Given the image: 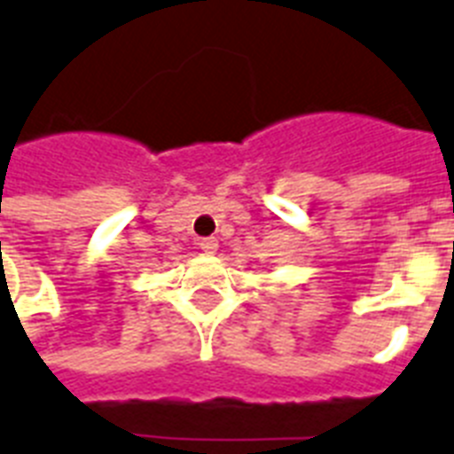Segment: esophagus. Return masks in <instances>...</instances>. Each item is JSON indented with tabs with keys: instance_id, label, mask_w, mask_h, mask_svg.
Listing matches in <instances>:
<instances>
[{
	"instance_id": "1",
	"label": "esophagus",
	"mask_w": 454,
	"mask_h": 454,
	"mask_svg": "<svg viewBox=\"0 0 454 454\" xmlns=\"http://www.w3.org/2000/svg\"><path fill=\"white\" fill-rule=\"evenodd\" d=\"M200 248L204 250V253L213 254V253H215V250H218V239H213V236H208V239H201Z\"/></svg>"
}]
</instances>
